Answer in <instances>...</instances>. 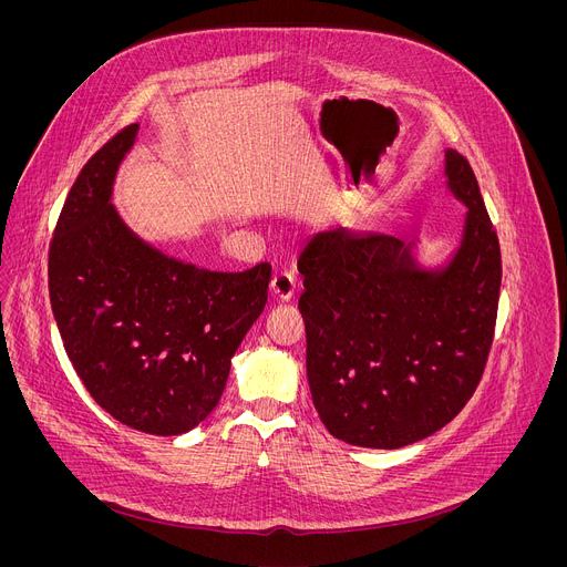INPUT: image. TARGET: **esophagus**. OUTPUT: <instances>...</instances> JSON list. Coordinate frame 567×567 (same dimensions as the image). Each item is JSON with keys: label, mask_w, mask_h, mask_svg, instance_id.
Masks as SVG:
<instances>
[{"label": "esophagus", "mask_w": 567, "mask_h": 567, "mask_svg": "<svg viewBox=\"0 0 567 567\" xmlns=\"http://www.w3.org/2000/svg\"><path fill=\"white\" fill-rule=\"evenodd\" d=\"M293 293H296V278H293V274L280 271V274H276L271 278V296L276 300L287 302V300L293 298Z\"/></svg>", "instance_id": "1"}]
</instances>
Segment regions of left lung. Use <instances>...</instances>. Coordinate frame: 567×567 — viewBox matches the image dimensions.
Here are the masks:
<instances>
[{"mask_svg":"<svg viewBox=\"0 0 567 567\" xmlns=\"http://www.w3.org/2000/svg\"><path fill=\"white\" fill-rule=\"evenodd\" d=\"M446 190L466 206L453 251L422 239L318 230L298 260L307 381L320 422L365 449H401L446 426L487 361L501 293V247L468 161L444 150Z\"/></svg>","mask_w":567,"mask_h":567,"instance_id":"1","label":"left lung"}]
</instances>
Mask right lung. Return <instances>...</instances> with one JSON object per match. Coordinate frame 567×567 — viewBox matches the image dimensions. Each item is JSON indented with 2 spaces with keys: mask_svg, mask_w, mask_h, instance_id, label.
I'll list each match as a JSON object with an SVG mask.
<instances>
[{
  "mask_svg": "<svg viewBox=\"0 0 567 567\" xmlns=\"http://www.w3.org/2000/svg\"><path fill=\"white\" fill-rule=\"evenodd\" d=\"M134 123L80 171L49 251L66 357L99 406L150 435H182L224 392L230 359L265 309L271 267L210 271L143 239L114 206Z\"/></svg>",
  "mask_w": 567,
  "mask_h": 567,
  "instance_id": "obj_1",
  "label": "right lung"
}]
</instances>
